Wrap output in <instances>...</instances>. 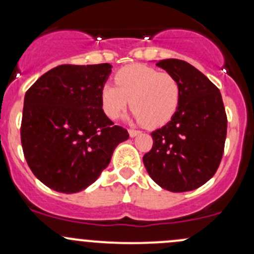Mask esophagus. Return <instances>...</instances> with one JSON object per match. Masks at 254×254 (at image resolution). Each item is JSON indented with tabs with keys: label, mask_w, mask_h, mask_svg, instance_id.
<instances>
[{
	"label": "esophagus",
	"mask_w": 254,
	"mask_h": 254,
	"mask_svg": "<svg viewBox=\"0 0 254 254\" xmlns=\"http://www.w3.org/2000/svg\"><path fill=\"white\" fill-rule=\"evenodd\" d=\"M140 132H141V131H140V130L129 129V135H130V136H131V137H135V136H136V135H139Z\"/></svg>",
	"instance_id": "esophagus-1"
}]
</instances>
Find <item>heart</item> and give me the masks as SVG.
Here are the masks:
<instances>
[{
	"label": "heart",
	"instance_id": "heart-1",
	"mask_svg": "<svg viewBox=\"0 0 254 254\" xmlns=\"http://www.w3.org/2000/svg\"><path fill=\"white\" fill-rule=\"evenodd\" d=\"M114 81L117 86L107 82L101 88L102 108L111 119L127 109L129 99L135 119L148 127L165 125L178 109L181 84L167 71L131 64L120 68Z\"/></svg>",
	"mask_w": 254,
	"mask_h": 254
}]
</instances>
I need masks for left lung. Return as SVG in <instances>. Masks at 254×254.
Wrapping results in <instances>:
<instances>
[{
	"label": "left lung",
	"mask_w": 254,
	"mask_h": 254,
	"mask_svg": "<svg viewBox=\"0 0 254 254\" xmlns=\"http://www.w3.org/2000/svg\"><path fill=\"white\" fill-rule=\"evenodd\" d=\"M156 65L181 84V101L172 119L151 134L152 148L142 161L163 189L189 191L216 173L224 153L227 117L219 88L190 64L166 59Z\"/></svg>",
	"instance_id": "obj_1"
}]
</instances>
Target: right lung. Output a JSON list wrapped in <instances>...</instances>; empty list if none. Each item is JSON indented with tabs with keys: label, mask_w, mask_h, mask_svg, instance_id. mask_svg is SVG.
Here are the masks:
<instances>
[{
	"label": "right lung",
	"mask_w": 254,
	"mask_h": 254,
	"mask_svg": "<svg viewBox=\"0 0 254 254\" xmlns=\"http://www.w3.org/2000/svg\"><path fill=\"white\" fill-rule=\"evenodd\" d=\"M112 65H60L27 91L20 141L28 166L42 183L77 193L108 167L114 148L129 139L102 108L101 88Z\"/></svg>",
	"instance_id": "obj_1"
}]
</instances>
